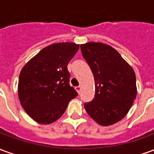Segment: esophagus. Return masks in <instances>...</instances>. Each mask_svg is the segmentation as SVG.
I'll list each match as a JSON object with an SVG mask.
<instances>
[{
    "label": "esophagus",
    "mask_w": 154,
    "mask_h": 154,
    "mask_svg": "<svg viewBox=\"0 0 154 154\" xmlns=\"http://www.w3.org/2000/svg\"><path fill=\"white\" fill-rule=\"evenodd\" d=\"M75 89H76V91H77V93L79 94V93H80L81 90H82V87H81V86H78V87H75Z\"/></svg>",
    "instance_id": "esophagus-1"
}]
</instances>
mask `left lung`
<instances>
[{
    "label": "left lung",
    "instance_id": "1",
    "mask_svg": "<svg viewBox=\"0 0 154 154\" xmlns=\"http://www.w3.org/2000/svg\"><path fill=\"white\" fill-rule=\"evenodd\" d=\"M81 49L92 71L96 87L94 99L84 107L100 125H114L127 115L136 98L134 71L108 44L89 42L81 44Z\"/></svg>",
    "mask_w": 154,
    "mask_h": 154
}]
</instances>
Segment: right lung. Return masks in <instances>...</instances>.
Returning <instances> with one entry per match:
<instances>
[{"instance_id": "add662e5", "label": "right lung", "mask_w": 154, "mask_h": 154, "mask_svg": "<svg viewBox=\"0 0 154 154\" xmlns=\"http://www.w3.org/2000/svg\"><path fill=\"white\" fill-rule=\"evenodd\" d=\"M79 49L75 43H57L44 48L20 71L18 95L25 112L36 122L48 125L63 115L77 96L69 85L67 64Z\"/></svg>"}]
</instances>
